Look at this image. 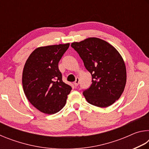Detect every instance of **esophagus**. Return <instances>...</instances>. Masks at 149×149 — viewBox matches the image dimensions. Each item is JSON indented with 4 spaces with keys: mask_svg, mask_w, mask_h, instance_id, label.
<instances>
[{
    "mask_svg": "<svg viewBox=\"0 0 149 149\" xmlns=\"http://www.w3.org/2000/svg\"><path fill=\"white\" fill-rule=\"evenodd\" d=\"M79 84V77H77L76 79H75V81L74 83V84L75 85V86H78V85Z\"/></svg>",
    "mask_w": 149,
    "mask_h": 149,
    "instance_id": "34e87169",
    "label": "esophagus"
}]
</instances>
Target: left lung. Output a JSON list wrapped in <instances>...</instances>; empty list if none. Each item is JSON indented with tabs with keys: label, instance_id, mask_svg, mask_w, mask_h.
Wrapping results in <instances>:
<instances>
[{
	"label": "left lung",
	"instance_id": "left-lung-1",
	"mask_svg": "<svg viewBox=\"0 0 149 149\" xmlns=\"http://www.w3.org/2000/svg\"><path fill=\"white\" fill-rule=\"evenodd\" d=\"M85 67L92 75V84L83 91L89 104L108 107L120 99L126 84L125 63L108 42L95 37L72 42Z\"/></svg>",
	"mask_w": 149,
	"mask_h": 149
}]
</instances>
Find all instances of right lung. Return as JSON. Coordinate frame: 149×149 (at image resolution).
I'll return each mask as SVG.
<instances>
[{
	"label": "right lung",
	"instance_id": "obj_1",
	"mask_svg": "<svg viewBox=\"0 0 149 149\" xmlns=\"http://www.w3.org/2000/svg\"><path fill=\"white\" fill-rule=\"evenodd\" d=\"M70 44L39 47L25 64L22 84L30 103L45 114H53L64 107L72 87L62 81L58 62Z\"/></svg>",
	"mask_w": 149,
	"mask_h": 149
}]
</instances>
